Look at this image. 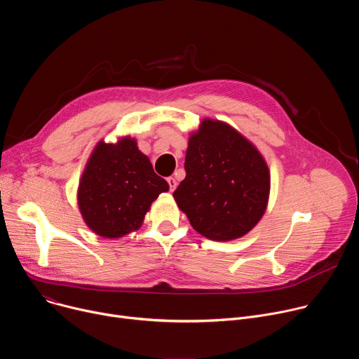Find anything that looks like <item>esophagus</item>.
Returning a JSON list of instances; mask_svg holds the SVG:
<instances>
[{
    "mask_svg": "<svg viewBox=\"0 0 359 359\" xmlns=\"http://www.w3.org/2000/svg\"><path fill=\"white\" fill-rule=\"evenodd\" d=\"M168 183H169V187H170V191H173L177 186V182L175 177H168Z\"/></svg>",
    "mask_w": 359,
    "mask_h": 359,
    "instance_id": "1",
    "label": "esophagus"
}]
</instances>
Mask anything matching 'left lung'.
<instances>
[{
    "instance_id": "8db88e82",
    "label": "left lung",
    "mask_w": 359,
    "mask_h": 359,
    "mask_svg": "<svg viewBox=\"0 0 359 359\" xmlns=\"http://www.w3.org/2000/svg\"><path fill=\"white\" fill-rule=\"evenodd\" d=\"M184 170L173 197L201 236L236 240L263 217L270 194L267 163L230 125L204 119L189 137Z\"/></svg>"
}]
</instances>
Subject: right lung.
Listing matches in <instances>:
<instances>
[{"label":"right lung","instance_id":"1","mask_svg":"<svg viewBox=\"0 0 359 359\" xmlns=\"http://www.w3.org/2000/svg\"><path fill=\"white\" fill-rule=\"evenodd\" d=\"M169 190L135 139L100 140L82 173L78 204L88 227L97 236L118 238L142 226L151 201Z\"/></svg>","mask_w":359,"mask_h":359}]
</instances>
